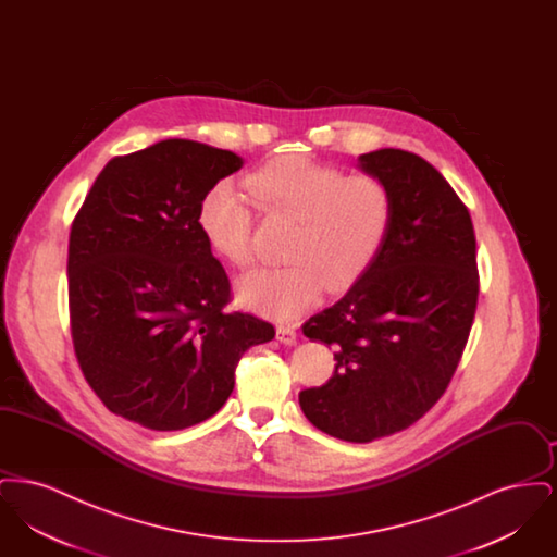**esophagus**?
<instances>
[{
  "label": "esophagus",
  "instance_id": "esophagus-1",
  "mask_svg": "<svg viewBox=\"0 0 557 557\" xmlns=\"http://www.w3.org/2000/svg\"><path fill=\"white\" fill-rule=\"evenodd\" d=\"M277 341L284 343V345H294V343H296V330H294V325H286V323L277 325Z\"/></svg>",
  "mask_w": 557,
  "mask_h": 557
}]
</instances>
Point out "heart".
I'll use <instances>...</instances> for the list:
<instances>
[{
  "label": "heart",
  "instance_id": "1",
  "mask_svg": "<svg viewBox=\"0 0 557 557\" xmlns=\"http://www.w3.org/2000/svg\"><path fill=\"white\" fill-rule=\"evenodd\" d=\"M252 200L267 214L294 219L284 244L288 263L239 282V300L269 318L290 319L325 290H345L391 238L397 200L380 175L286 154L267 160L244 177ZM196 225L212 252L236 269L255 265V212L230 182L209 187Z\"/></svg>",
  "mask_w": 557,
  "mask_h": 557
}]
</instances>
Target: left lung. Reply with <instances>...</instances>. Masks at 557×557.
I'll return each instance as SVG.
<instances>
[{
    "label": "left lung",
    "mask_w": 557,
    "mask_h": 557,
    "mask_svg": "<svg viewBox=\"0 0 557 557\" xmlns=\"http://www.w3.org/2000/svg\"><path fill=\"white\" fill-rule=\"evenodd\" d=\"M359 160L393 187L395 225L357 284L302 325L307 338L336 350V370L298 400L321 432L370 443L418 422L445 395L480 280L470 211L430 162L395 148Z\"/></svg>",
    "instance_id": "1"
}]
</instances>
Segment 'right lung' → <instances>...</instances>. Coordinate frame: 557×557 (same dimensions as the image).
<instances>
[{
    "mask_svg": "<svg viewBox=\"0 0 557 557\" xmlns=\"http://www.w3.org/2000/svg\"><path fill=\"white\" fill-rule=\"evenodd\" d=\"M242 159L189 139L114 157L69 238V313L81 371L108 409L150 430L214 416L242 355L275 330L230 311V277L196 214Z\"/></svg>",
    "mask_w": 557,
    "mask_h": 557,
    "instance_id": "obj_1",
    "label": "right lung"
}]
</instances>
